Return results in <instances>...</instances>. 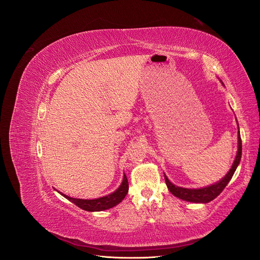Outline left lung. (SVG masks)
Returning a JSON list of instances; mask_svg holds the SVG:
<instances>
[{"label": "left lung", "instance_id": "1", "mask_svg": "<svg viewBox=\"0 0 260 260\" xmlns=\"http://www.w3.org/2000/svg\"><path fill=\"white\" fill-rule=\"evenodd\" d=\"M221 83L223 84L222 81ZM241 157H242V140H241L240 129H239L237 156H235V159L232 164L231 169L228 171V174L221 180L218 181V182L205 187H201V188H186V187H181V186L175 185L174 183H171L166 175H165V181H166L168 190L171 192L172 195H175L176 198H179L180 200L191 202V203L206 204L211 202L212 200H215L217 196L223 191V188L226 186L228 183H229V181L232 179L235 170H237L241 160Z\"/></svg>", "mask_w": 260, "mask_h": 260}]
</instances>
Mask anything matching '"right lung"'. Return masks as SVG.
<instances>
[{"mask_svg":"<svg viewBox=\"0 0 260 260\" xmlns=\"http://www.w3.org/2000/svg\"><path fill=\"white\" fill-rule=\"evenodd\" d=\"M128 190H129L128 179H127V177H125V175H123L122 182L116 191H114L113 193L108 194L106 196H102V198H99V199H94V200L74 199V198H70V196L62 194L61 192H58V193L61 194L64 198H66L67 200H69L70 202L74 203L75 205L80 207L83 210L102 211V210H106V209H109V208L118 205V204H119L125 198V195H127V193H128Z\"/></svg>","mask_w":260,"mask_h":260,"instance_id":"right-lung-1","label":"right lung"}]
</instances>
